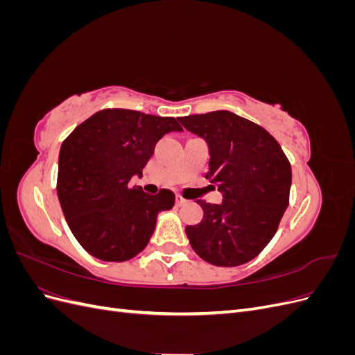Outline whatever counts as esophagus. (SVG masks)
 <instances>
[{"instance_id":"obj_1","label":"esophagus","mask_w":355,"mask_h":355,"mask_svg":"<svg viewBox=\"0 0 355 355\" xmlns=\"http://www.w3.org/2000/svg\"><path fill=\"white\" fill-rule=\"evenodd\" d=\"M184 204H187V200L182 197V196H176V206H184Z\"/></svg>"}]
</instances>
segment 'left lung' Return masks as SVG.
Here are the masks:
<instances>
[{
  "mask_svg": "<svg viewBox=\"0 0 355 355\" xmlns=\"http://www.w3.org/2000/svg\"><path fill=\"white\" fill-rule=\"evenodd\" d=\"M179 121L207 141L206 179L223 194L222 204L197 201L202 220L185 230L192 249L216 266L247 263L271 241L288 206V158L263 127L234 112L196 114Z\"/></svg>",
  "mask_w": 355,
  "mask_h": 355,
  "instance_id": "8db88e82",
  "label": "left lung"
}]
</instances>
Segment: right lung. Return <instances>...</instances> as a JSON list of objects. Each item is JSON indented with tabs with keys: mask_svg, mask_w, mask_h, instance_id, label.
Wrapping results in <instances>:
<instances>
[{
	"mask_svg": "<svg viewBox=\"0 0 355 355\" xmlns=\"http://www.w3.org/2000/svg\"><path fill=\"white\" fill-rule=\"evenodd\" d=\"M173 116L133 110H102L63 141L58 197L73 237L85 252L106 262H124L141 253L161 210L175 206V194L149 196L132 185L142 176L157 142L180 132Z\"/></svg>",
	"mask_w": 355,
	"mask_h": 355,
	"instance_id": "1",
	"label": "right lung"
}]
</instances>
